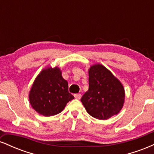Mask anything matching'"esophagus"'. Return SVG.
<instances>
[{"label": "esophagus", "mask_w": 154, "mask_h": 154, "mask_svg": "<svg viewBox=\"0 0 154 154\" xmlns=\"http://www.w3.org/2000/svg\"><path fill=\"white\" fill-rule=\"evenodd\" d=\"M74 95H75V98H77V99H80L81 96H82L81 94H79V93H77V94H75Z\"/></svg>", "instance_id": "esophagus-1"}]
</instances>
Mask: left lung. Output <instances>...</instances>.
<instances>
[{
  "mask_svg": "<svg viewBox=\"0 0 154 154\" xmlns=\"http://www.w3.org/2000/svg\"><path fill=\"white\" fill-rule=\"evenodd\" d=\"M125 100L122 85L100 64L92 66L89 70V89L81 98L90 115L105 120L118 114Z\"/></svg>",
  "mask_w": 154,
  "mask_h": 154,
  "instance_id": "obj_1",
  "label": "left lung"
}]
</instances>
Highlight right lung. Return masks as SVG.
Instances as JSON below:
<instances>
[{"instance_id":"right-lung-1","label":"right lung","mask_w":154,"mask_h":154,"mask_svg":"<svg viewBox=\"0 0 154 154\" xmlns=\"http://www.w3.org/2000/svg\"><path fill=\"white\" fill-rule=\"evenodd\" d=\"M29 102L37 112L45 116L62 111L75 97L68 91V82L59 68L44 69L35 79L29 93Z\"/></svg>"}]
</instances>
